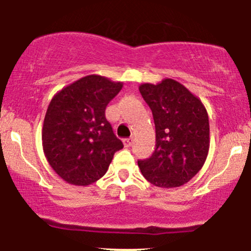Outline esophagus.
Returning <instances> with one entry per match:
<instances>
[{"label":"esophagus","instance_id":"obj_1","mask_svg":"<svg viewBox=\"0 0 251 251\" xmlns=\"http://www.w3.org/2000/svg\"><path fill=\"white\" fill-rule=\"evenodd\" d=\"M133 144V138L130 137V138H125L124 140V146L125 147H131Z\"/></svg>","mask_w":251,"mask_h":251}]
</instances>
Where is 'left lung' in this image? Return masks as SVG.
Masks as SVG:
<instances>
[{"mask_svg":"<svg viewBox=\"0 0 251 251\" xmlns=\"http://www.w3.org/2000/svg\"><path fill=\"white\" fill-rule=\"evenodd\" d=\"M140 92L155 124V151L138 160L147 181L161 188L179 187L203 168L210 146L209 118L198 97L173 78L142 83Z\"/></svg>","mask_w":251,"mask_h":251,"instance_id":"8db88e82","label":"left lung"}]
</instances>
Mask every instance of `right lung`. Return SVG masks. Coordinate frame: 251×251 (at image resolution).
<instances>
[{
  "label": "right lung",
  "instance_id": "add662e5",
  "mask_svg": "<svg viewBox=\"0 0 251 251\" xmlns=\"http://www.w3.org/2000/svg\"><path fill=\"white\" fill-rule=\"evenodd\" d=\"M121 82L88 75L63 88L50 100L42 127L47 161L64 181L87 186L104 176L115 151L124 147L105 118Z\"/></svg>",
  "mask_w": 251,
  "mask_h": 251
}]
</instances>
